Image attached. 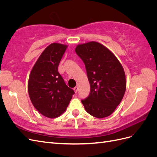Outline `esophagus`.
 Segmentation results:
<instances>
[{
	"instance_id": "obj_1",
	"label": "esophagus",
	"mask_w": 157,
	"mask_h": 157,
	"mask_svg": "<svg viewBox=\"0 0 157 157\" xmlns=\"http://www.w3.org/2000/svg\"><path fill=\"white\" fill-rule=\"evenodd\" d=\"M78 86H75V87L74 88V91H75V93H77V92H78Z\"/></svg>"
}]
</instances>
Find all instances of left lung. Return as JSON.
Listing matches in <instances>:
<instances>
[{
    "mask_svg": "<svg viewBox=\"0 0 157 157\" xmlns=\"http://www.w3.org/2000/svg\"><path fill=\"white\" fill-rule=\"evenodd\" d=\"M75 52L85 65L90 84L88 97L81 100L85 110L99 118L111 115L126 91L121 63L111 51L95 41L77 45Z\"/></svg>",
    "mask_w": 157,
    "mask_h": 157,
    "instance_id": "left-lung-1",
    "label": "left lung"
}]
</instances>
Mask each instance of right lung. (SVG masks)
<instances>
[{
    "mask_svg": "<svg viewBox=\"0 0 157 157\" xmlns=\"http://www.w3.org/2000/svg\"><path fill=\"white\" fill-rule=\"evenodd\" d=\"M67 45L52 43L42 52L31 71L28 92L33 106L42 115L54 118L63 114L75 94L65 84L58 65Z\"/></svg>",
    "mask_w": 157,
    "mask_h": 157,
    "instance_id": "add662e5",
    "label": "right lung"
}]
</instances>
